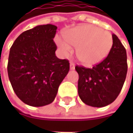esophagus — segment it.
Masks as SVG:
<instances>
[{
	"label": "esophagus",
	"instance_id": "obj_1",
	"mask_svg": "<svg viewBox=\"0 0 133 133\" xmlns=\"http://www.w3.org/2000/svg\"><path fill=\"white\" fill-rule=\"evenodd\" d=\"M75 64H74V63H72V62H71V63H70V69H71V70H74V69H75Z\"/></svg>",
	"mask_w": 133,
	"mask_h": 133
}]
</instances>
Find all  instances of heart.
<instances>
[{
  "instance_id": "b5f03b06",
  "label": "heart",
  "mask_w": 133,
  "mask_h": 133,
  "mask_svg": "<svg viewBox=\"0 0 133 133\" xmlns=\"http://www.w3.org/2000/svg\"><path fill=\"white\" fill-rule=\"evenodd\" d=\"M65 38L56 37L58 46L65 55L72 52V46L77 48V57L85 65H94L103 61L109 54L113 38L109 31L92 25L75 27L65 34Z\"/></svg>"
}]
</instances>
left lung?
<instances>
[{"label":"left lung","mask_w":133,"mask_h":133,"mask_svg":"<svg viewBox=\"0 0 133 133\" xmlns=\"http://www.w3.org/2000/svg\"><path fill=\"white\" fill-rule=\"evenodd\" d=\"M108 56L92 68L76 66L78 92L81 100L92 107H104L118 97L127 74L126 51L116 35Z\"/></svg>","instance_id":"1"}]
</instances>
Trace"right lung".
I'll list each match as a JSON object with an SVG mask.
<instances>
[{"label":"right lung","instance_id":"obj_1","mask_svg":"<svg viewBox=\"0 0 133 133\" xmlns=\"http://www.w3.org/2000/svg\"><path fill=\"white\" fill-rule=\"evenodd\" d=\"M56 30L51 24L38 25L21 34L10 49L9 80L17 96L28 105L51 103L68 73V61L55 55Z\"/></svg>","mask_w":133,"mask_h":133}]
</instances>
